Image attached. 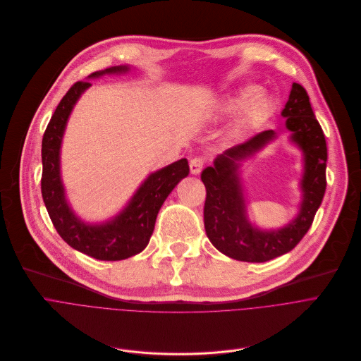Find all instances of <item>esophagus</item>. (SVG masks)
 <instances>
[{
    "label": "esophagus",
    "mask_w": 361,
    "mask_h": 361,
    "mask_svg": "<svg viewBox=\"0 0 361 361\" xmlns=\"http://www.w3.org/2000/svg\"><path fill=\"white\" fill-rule=\"evenodd\" d=\"M204 165V159L203 158H193L190 161V171L191 174H199L202 171V168Z\"/></svg>",
    "instance_id": "34e87169"
}]
</instances>
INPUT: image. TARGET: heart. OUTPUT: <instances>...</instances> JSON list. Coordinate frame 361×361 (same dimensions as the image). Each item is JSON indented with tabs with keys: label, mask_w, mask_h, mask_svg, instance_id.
Instances as JSON below:
<instances>
[{
	"label": "heart",
	"mask_w": 361,
	"mask_h": 361,
	"mask_svg": "<svg viewBox=\"0 0 361 361\" xmlns=\"http://www.w3.org/2000/svg\"><path fill=\"white\" fill-rule=\"evenodd\" d=\"M257 92H258V88L254 87V85H248V87L241 88L233 95V97H231L224 104V111L225 113H235L238 110H241L255 97ZM271 107H273V100L269 97V95H266V94L257 95L256 99L247 107V110H245V113L241 118V122L238 123L236 130L243 132L244 129L257 125L271 111Z\"/></svg>",
	"instance_id": "1"
}]
</instances>
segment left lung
Segmentation results:
<instances>
[{"label":"left lung","mask_w":361,"mask_h":361,"mask_svg":"<svg viewBox=\"0 0 361 361\" xmlns=\"http://www.w3.org/2000/svg\"><path fill=\"white\" fill-rule=\"evenodd\" d=\"M281 116L292 132V142L302 149L305 166L300 188L303 199L296 218L280 229L262 231L251 225L243 193L241 161L276 139L274 130H264L241 145L226 149L213 166L202 173L206 187L204 229L210 243L222 254L247 262H264L292 251L309 231L326 188V142L321 125L310 107L306 90L293 82Z\"/></svg>","instance_id":"8db88e82"}]
</instances>
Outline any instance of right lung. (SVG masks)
Instances as JSON below:
<instances>
[{
  "label": "right lung",
  "mask_w": 361,
  "mask_h": 361,
  "mask_svg": "<svg viewBox=\"0 0 361 361\" xmlns=\"http://www.w3.org/2000/svg\"><path fill=\"white\" fill-rule=\"evenodd\" d=\"M129 66H111L97 71L88 78L104 74H123ZM90 81L72 85L58 104L42 139V197L51 221L63 241L74 250L102 261H118L147 248L155 228L157 214L174 187L188 176L185 158L152 173L140 184L128 206L113 219L91 225L72 212L61 180V145L69 114Z\"/></svg>",
  "instance_id": "1"
}]
</instances>
